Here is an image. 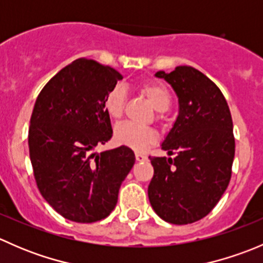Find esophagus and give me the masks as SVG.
<instances>
[{"mask_svg":"<svg viewBox=\"0 0 263 263\" xmlns=\"http://www.w3.org/2000/svg\"><path fill=\"white\" fill-rule=\"evenodd\" d=\"M136 160L137 161H145V160H147V156L146 155H144V154H140V153H136Z\"/></svg>","mask_w":263,"mask_h":263,"instance_id":"1","label":"esophagus"}]
</instances>
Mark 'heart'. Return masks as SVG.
<instances>
[{"instance_id":"b5f03b06","label":"heart","mask_w":263,"mask_h":263,"mask_svg":"<svg viewBox=\"0 0 263 263\" xmlns=\"http://www.w3.org/2000/svg\"><path fill=\"white\" fill-rule=\"evenodd\" d=\"M140 90L150 104L159 112L156 118L161 119V112L168 109L172 104V95L168 87L158 81H142ZM126 107V91L121 85H115L104 98V109L113 119H119L123 116ZM115 141L119 146H126L135 151H142L156 141L155 132L147 127L135 126L123 122L116 126Z\"/></svg>"}]
</instances>
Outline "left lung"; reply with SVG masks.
<instances>
[{
	"instance_id": "8db88e82",
	"label": "left lung",
	"mask_w": 263,
	"mask_h": 263,
	"mask_svg": "<svg viewBox=\"0 0 263 263\" xmlns=\"http://www.w3.org/2000/svg\"><path fill=\"white\" fill-rule=\"evenodd\" d=\"M155 76L173 86L179 115L161 144L174 158L148 156L154 166L148 200L165 221L191 224L213 210L230 182L235 153L232 115L219 87L201 71L178 66Z\"/></svg>"
}]
</instances>
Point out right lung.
<instances>
[{
  "instance_id": "obj_1",
  "label": "right lung",
  "mask_w": 263,
  "mask_h": 263,
  "mask_svg": "<svg viewBox=\"0 0 263 263\" xmlns=\"http://www.w3.org/2000/svg\"><path fill=\"white\" fill-rule=\"evenodd\" d=\"M122 75L94 60L73 61L36 98L29 127L34 178L47 202L66 219H105L135 164L129 147L91 154L112 137L104 98Z\"/></svg>"
}]
</instances>
